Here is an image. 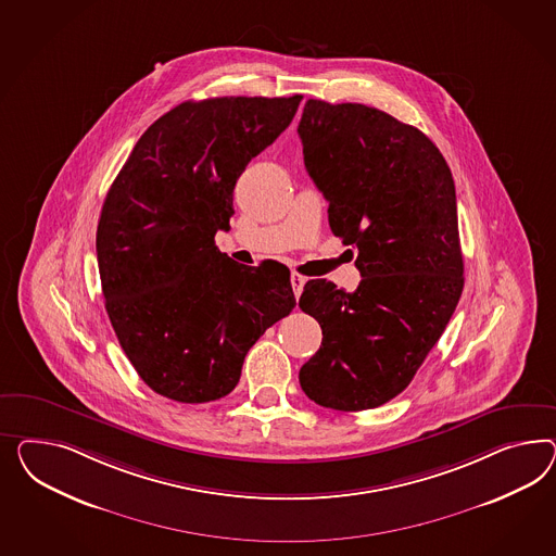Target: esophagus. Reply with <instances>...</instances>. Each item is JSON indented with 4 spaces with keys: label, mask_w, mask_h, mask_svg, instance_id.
Returning <instances> with one entry per match:
<instances>
[{
    "label": "esophagus",
    "mask_w": 556,
    "mask_h": 556,
    "mask_svg": "<svg viewBox=\"0 0 556 556\" xmlns=\"http://www.w3.org/2000/svg\"><path fill=\"white\" fill-rule=\"evenodd\" d=\"M305 277L300 275V273H291V287H293V293H295V298H300L301 291H303V286H305Z\"/></svg>",
    "instance_id": "34e87169"
}]
</instances>
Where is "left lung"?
<instances>
[{
	"mask_svg": "<svg viewBox=\"0 0 556 556\" xmlns=\"http://www.w3.org/2000/svg\"><path fill=\"white\" fill-rule=\"evenodd\" d=\"M298 134L362 275L352 293L326 279L303 287L300 307L324 340L301 389L326 408H375L410 384L462 298L455 184L429 137L375 106L309 99Z\"/></svg>",
	"mask_w": 556,
	"mask_h": 556,
	"instance_id": "obj_1",
	"label": "left lung"
}]
</instances>
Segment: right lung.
<instances>
[{
  "label": "right lung",
  "instance_id": "right-lung-1",
  "mask_svg": "<svg viewBox=\"0 0 556 556\" xmlns=\"http://www.w3.org/2000/svg\"><path fill=\"white\" fill-rule=\"evenodd\" d=\"M293 97L186 101L139 137L97 226L105 307L151 391L211 403L251 345L295 307L289 270L239 265L214 244L247 164L295 117Z\"/></svg>",
  "mask_w": 556,
  "mask_h": 556
}]
</instances>
